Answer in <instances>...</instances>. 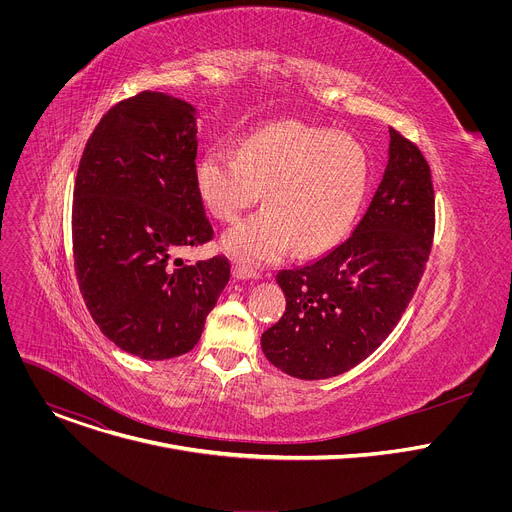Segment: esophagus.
I'll return each instance as SVG.
<instances>
[{"label":"esophagus","instance_id":"obj_1","mask_svg":"<svg viewBox=\"0 0 512 512\" xmlns=\"http://www.w3.org/2000/svg\"><path fill=\"white\" fill-rule=\"evenodd\" d=\"M233 277L235 279H257L259 277V273L257 271H253V269H249V267H245V265H233Z\"/></svg>","mask_w":512,"mask_h":512}]
</instances>
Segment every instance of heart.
I'll use <instances>...</instances> for the list:
<instances>
[{
	"label": "heart",
	"mask_w": 512,
	"mask_h": 512,
	"mask_svg": "<svg viewBox=\"0 0 512 512\" xmlns=\"http://www.w3.org/2000/svg\"><path fill=\"white\" fill-rule=\"evenodd\" d=\"M367 174V156L352 137L281 121L247 135L239 154L204 152L196 188L223 223H235L263 190V210L227 231L221 245L243 263H267L291 245L302 255L332 247L352 223Z\"/></svg>",
	"instance_id": "b5f03b06"
}]
</instances>
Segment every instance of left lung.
<instances>
[{
	"label": "left lung",
	"instance_id": "8db88e82",
	"mask_svg": "<svg viewBox=\"0 0 512 512\" xmlns=\"http://www.w3.org/2000/svg\"><path fill=\"white\" fill-rule=\"evenodd\" d=\"M383 180L346 241L275 279L285 312L263 332L267 360L320 381L356 367L393 332L423 275L433 241V184L415 143L389 127Z\"/></svg>",
	"mask_w": 512,
	"mask_h": 512
}]
</instances>
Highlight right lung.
<instances>
[{
	"label": "right lung",
	"instance_id": "1",
	"mask_svg": "<svg viewBox=\"0 0 512 512\" xmlns=\"http://www.w3.org/2000/svg\"><path fill=\"white\" fill-rule=\"evenodd\" d=\"M196 109L143 91L89 137L72 202V251L101 332L143 360L186 354L231 277L227 257L186 263L212 239L196 188Z\"/></svg>",
	"mask_w": 512,
	"mask_h": 512
}]
</instances>
